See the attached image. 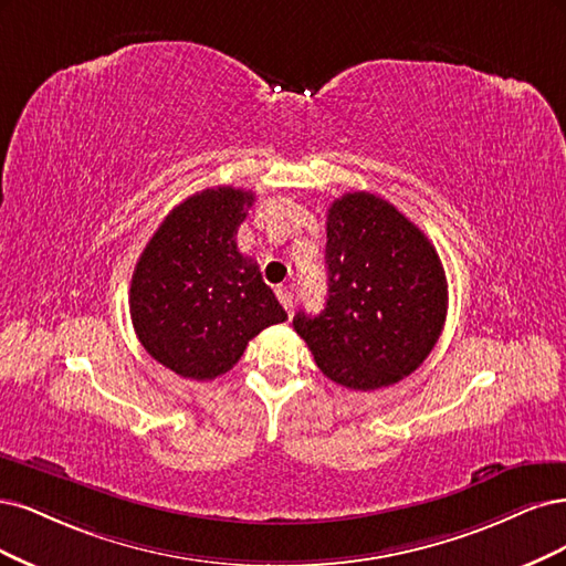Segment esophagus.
<instances>
[{"label": "esophagus", "mask_w": 566, "mask_h": 566, "mask_svg": "<svg viewBox=\"0 0 566 566\" xmlns=\"http://www.w3.org/2000/svg\"><path fill=\"white\" fill-rule=\"evenodd\" d=\"M277 298H280V303L284 305L286 313L291 315V307H294V294H291V291H289L286 286H277Z\"/></svg>", "instance_id": "esophagus-1"}]
</instances>
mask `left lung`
I'll use <instances>...</instances> for the list:
<instances>
[{
  "label": "left lung",
  "mask_w": 566,
  "mask_h": 566,
  "mask_svg": "<svg viewBox=\"0 0 566 566\" xmlns=\"http://www.w3.org/2000/svg\"><path fill=\"white\" fill-rule=\"evenodd\" d=\"M329 298L296 334L326 378L376 390L421 367L447 319V277L428 237L388 199L345 192L326 213Z\"/></svg>",
  "instance_id": "left-lung-1"
}]
</instances>
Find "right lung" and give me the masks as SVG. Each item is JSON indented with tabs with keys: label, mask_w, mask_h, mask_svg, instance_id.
I'll use <instances>...</instances> for the list:
<instances>
[{
	"label": "right lung",
	"mask_w": 566,
	"mask_h": 566,
	"mask_svg": "<svg viewBox=\"0 0 566 566\" xmlns=\"http://www.w3.org/2000/svg\"><path fill=\"white\" fill-rule=\"evenodd\" d=\"M253 192L207 188L180 202L145 244L129 307L136 336L164 367L192 380L230 371L253 336L286 319L259 263L237 249Z\"/></svg>",
	"instance_id": "1"
}]
</instances>
